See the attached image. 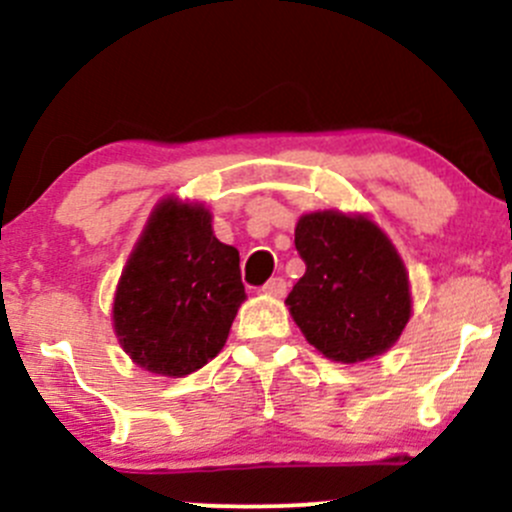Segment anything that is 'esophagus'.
Here are the masks:
<instances>
[{"mask_svg":"<svg viewBox=\"0 0 512 512\" xmlns=\"http://www.w3.org/2000/svg\"><path fill=\"white\" fill-rule=\"evenodd\" d=\"M262 292H265V294H272V297H285V292H287V282L282 280V277H272V280L267 282L265 287H262Z\"/></svg>","mask_w":512,"mask_h":512,"instance_id":"obj_1","label":"esophagus"}]
</instances>
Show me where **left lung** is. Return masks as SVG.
Here are the masks:
<instances>
[{"instance_id": "obj_1", "label": "left lung", "mask_w": 512, "mask_h": 512, "mask_svg": "<svg viewBox=\"0 0 512 512\" xmlns=\"http://www.w3.org/2000/svg\"><path fill=\"white\" fill-rule=\"evenodd\" d=\"M294 247L307 272L285 304L327 359L356 364L394 347L411 317L409 275L379 225L322 210L299 218Z\"/></svg>"}]
</instances>
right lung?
<instances>
[{
  "label": "right lung",
  "mask_w": 512,
  "mask_h": 512,
  "mask_svg": "<svg viewBox=\"0 0 512 512\" xmlns=\"http://www.w3.org/2000/svg\"><path fill=\"white\" fill-rule=\"evenodd\" d=\"M210 223L203 205L163 200L123 267L113 329L123 352L153 374L178 379L208 364L245 302L240 252Z\"/></svg>",
  "instance_id": "obj_1"
}]
</instances>
